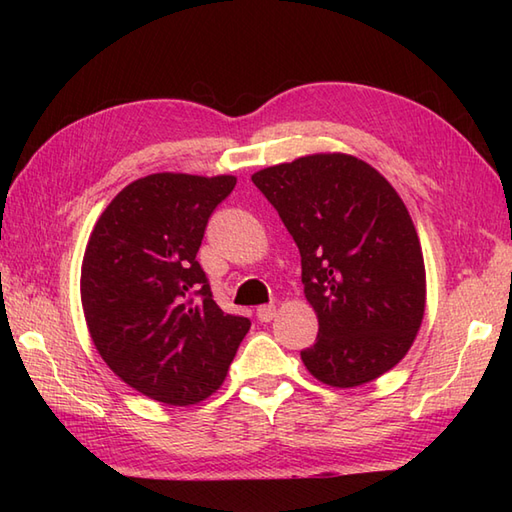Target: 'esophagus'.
Here are the masks:
<instances>
[{
  "label": "esophagus",
  "instance_id": "34e87169",
  "mask_svg": "<svg viewBox=\"0 0 512 512\" xmlns=\"http://www.w3.org/2000/svg\"><path fill=\"white\" fill-rule=\"evenodd\" d=\"M275 314H277V308H275V306H259V308H257V319L262 321V323L273 321Z\"/></svg>",
  "mask_w": 512,
  "mask_h": 512
}]
</instances>
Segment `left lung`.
Returning <instances> with one entry per match:
<instances>
[{
	"label": "left lung",
	"mask_w": 512,
	"mask_h": 512,
	"mask_svg": "<svg viewBox=\"0 0 512 512\" xmlns=\"http://www.w3.org/2000/svg\"><path fill=\"white\" fill-rule=\"evenodd\" d=\"M301 253L317 343L301 352L323 385L352 389L396 367L424 319L427 273L405 202L365 160L321 151L253 173Z\"/></svg>",
	"instance_id": "1"
}]
</instances>
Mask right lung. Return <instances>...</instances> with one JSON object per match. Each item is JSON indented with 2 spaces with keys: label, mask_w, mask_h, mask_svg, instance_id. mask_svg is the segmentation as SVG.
Returning <instances> with one entry per match:
<instances>
[{
  "label": "right lung",
  "mask_w": 512,
  "mask_h": 512,
  "mask_svg": "<svg viewBox=\"0 0 512 512\" xmlns=\"http://www.w3.org/2000/svg\"><path fill=\"white\" fill-rule=\"evenodd\" d=\"M235 176L151 173L107 204L81 264V306L112 372L151 400L189 407L222 387L250 321L220 310L198 255Z\"/></svg>",
  "instance_id": "1"
}]
</instances>
